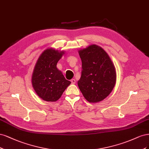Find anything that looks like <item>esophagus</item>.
I'll return each instance as SVG.
<instances>
[{"label": "esophagus", "mask_w": 149, "mask_h": 149, "mask_svg": "<svg viewBox=\"0 0 149 149\" xmlns=\"http://www.w3.org/2000/svg\"><path fill=\"white\" fill-rule=\"evenodd\" d=\"M71 83H72V84H75V79H72L71 80Z\"/></svg>", "instance_id": "esophagus-1"}]
</instances>
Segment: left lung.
Here are the masks:
<instances>
[{
    "label": "left lung",
    "instance_id": "1",
    "mask_svg": "<svg viewBox=\"0 0 149 149\" xmlns=\"http://www.w3.org/2000/svg\"><path fill=\"white\" fill-rule=\"evenodd\" d=\"M79 52L81 60L79 88L89 102H99L108 97L116 84L114 66L107 52L97 45H90Z\"/></svg>",
    "mask_w": 149,
    "mask_h": 149
}]
</instances>
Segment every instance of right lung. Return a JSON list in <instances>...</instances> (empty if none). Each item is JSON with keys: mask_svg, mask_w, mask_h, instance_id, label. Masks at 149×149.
<instances>
[{"mask_svg": "<svg viewBox=\"0 0 149 149\" xmlns=\"http://www.w3.org/2000/svg\"><path fill=\"white\" fill-rule=\"evenodd\" d=\"M64 54L47 49L41 54L32 75V85L36 93L43 100L56 102L71 84L56 68L57 62Z\"/></svg>", "mask_w": 149, "mask_h": 149, "instance_id": "right-lung-1", "label": "right lung"}]
</instances>
